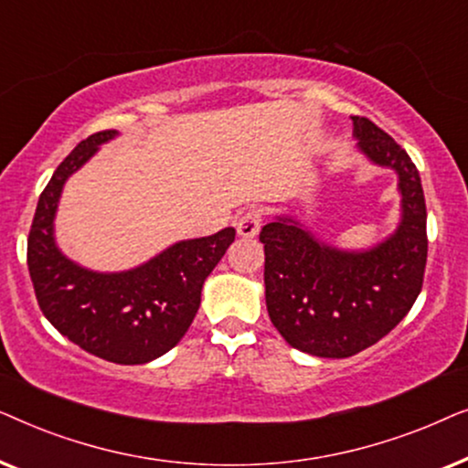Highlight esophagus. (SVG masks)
<instances>
[{
    "label": "esophagus",
    "mask_w": 468,
    "mask_h": 468,
    "mask_svg": "<svg viewBox=\"0 0 468 468\" xmlns=\"http://www.w3.org/2000/svg\"><path fill=\"white\" fill-rule=\"evenodd\" d=\"M261 217L264 215H261V208H258V207L247 208L245 213L239 217V221H236V229H239V234L242 236V239H253V236L260 232Z\"/></svg>",
    "instance_id": "obj_1"
}]
</instances>
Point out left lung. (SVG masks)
<instances>
[{
	"mask_svg": "<svg viewBox=\"0 0 468 468\" xmlns=\"http://www.w3.org/2000/svg\"><path fill=\"white\" fill-rule=\"evenodd\" d=\"M351 121L357 149L399 175L396 232L362 251L319 242L292 217H274L260 232L271 322L293 349L317 357H349L375 345L411 311L424 281L428 236L420 172L373 121Z\"/></svg>",
	"mask_w": 468,
	"mask_h": 468,
	"instance_id": "8db88e82",
	"label": "left lung"
}]
</instances>
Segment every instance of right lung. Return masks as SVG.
<instances>
[{
  "mask_svg": "<svg viewBox=\"0 0 468 468\" xmlns=\"http://www.w3.org/2000/svg\"><path fill=\"white\" fill-rule=\"evenodd\" d=\"M119 132L91 133L59 164L40 194L27 239V266L44 317L80 349L114 364H146L185 336L200 309L202 285L234 242L226 228L181 240L143 266L95 272L55 242V213L68 176Z\"/></svg>",
  "mask_w": 468,
  "mask_h": 468,
  "instance_id": "1",
  "label": "right lung"
}]
</instances>
